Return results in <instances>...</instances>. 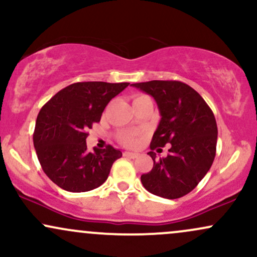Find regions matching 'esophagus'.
Returning a JSON list of instances; mask_svg holds the SVG:
<instances>
[{
	"label": "esophagus",
	"instance_id": "esophagus-1",
	"mask_svg": "<svg viewBox=\"0 0 257 257\" xmlns=\"http://www.w3.org/2000/svg\"><path fill=\"white\" fill-rule=\"evenodd\" d=\"M123 156L124 157H128V158H137L139 156V153H135V152H124L123 153Z\"/></svg>",
	"mask_w": 257,
	"mask_h": 257
}]
</instances>
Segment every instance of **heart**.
Returning <instances> with one entry per match:
<instances>
[{
	"instance_id": "heart-1",
	"label": "heart",
	"mask_w": 257,
	"mask_h": 257,
	"mask_svg": "<svg viewBox=\"0 0 257 257\" xmlns=\"http://www.w3.org/2000/svg\"><path fill=\"white\" fill-rule=\"evenodd\" d=\"M143 96H146V95H143V94H139V95H135L134 96V100H138L140 98H143ZM120 141H122L123 144L126 146H137L138 145V134L135 132H125L123 133L122 135H120Z\"/></svg>"
}]
</instances>
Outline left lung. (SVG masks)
I'll return each mask as SVG.
<instances>
[{
	"instance_id": "left-lung-1",
	"label": "left lung",
	"mask_w": 257,
	"mask_h": 257,
	"mask_svg": "<svg viewBox=\"0 0 257 257\" xmlns=\"http://www.w3.org/2000/svg\"><path fill=\"white\" fill-rule=\"evenodd\" d=\"M153 96L162 118L153 134L150 155L151 172L141 175L149 192L168 199L190 193L209 172L216 155L217 125L204 99L180 81H150L133 83ZM172 145L166 159L155 158L157 149Z\"/></svg>"
}]
</instances>
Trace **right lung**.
Listing matches in <instances>:
<instances>
[{"label":"right lung","instance_id":"obj_1","mask_svg":"<svg viewBox=\"0 0 257 257\" xmlns=\"http://www.w3.org/2000/svg\"><path fill=\"white\" fill-rule=\"evenodd\" d=\"M129 83L77 82L58 91L38 113L34 146L46 175L69 192L102 185L122 152L111 145L87 150L88 129L100 122L106 105Z\"/></svg>","mask_w":257,"mask_h":257}]
</instances>
